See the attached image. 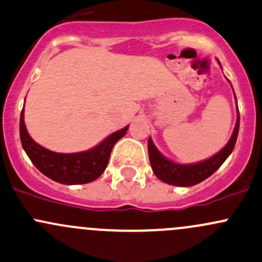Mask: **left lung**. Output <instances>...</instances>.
Segmentation results:
<instances>
[{"label": "left lung", "mask_w": 262, "mask_h": 262, "mask_svg": "<svg viewBox=\"0 0 262 262\" xmlns=\"http://www.w3.org/2000/svg\"><path fill=\"white\" fill-rule=\"evenodd\" d=\"M236 104H237V101H236ZM238 128H240V114H238L237 108V120H236L235 129H233V133L227 144L211 158L193 164H180L169 161L166 157L162 156L161 152L154 145L152 138H149L148 139V154H149V162L154 174L161 181L178 187H191L205 181L206 178L213 174L228 158V156L232 153L236 140H237Z\"/></svg>", "instance_id": "1"}]
</instances>
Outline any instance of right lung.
<instances>
[{
  "instance_id": "add662e5",
  "label": "right lung",
  "mask_w": 262,
  "mask_h": 262,
  "mask_svg": "<svg viewBox=\"0 0 262 262\" xmlns=\"http://www.w3.org/2000/svg\"><path fill=\"white\" fill-rule=\"evenodd\" d=\"M128 126L114 132L93 149L79 153H56L37 144L27 133L24 109L20 118V138L34 166L50 180L62 184H84L100 177L108 166L113 147L125 136Z\"/></svg>"
}]
</instances>
